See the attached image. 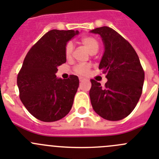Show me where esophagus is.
I'll use <instances>...</instances> for the list:
<instances>
[{"mask_svg":"<svg viewBox=\"0 0 159 159\" xmlns=\"http://www.w3.org/2000/svg\"><path fill=\"white\" fill-rule=\"evenodd\" d=\"M79 80H80V82H82V81L85 80V79L83 78V77H80V78H79Z\"/></svg>","mask_w":159,"mask_h":159,"instance_id":"esophagus-1","label":"esophagus"}]
</instances>
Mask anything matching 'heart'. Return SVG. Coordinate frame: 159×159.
Instances as JSON below:
<instances>
[{
	"instance_id": "1",
	"label": "heart",
	"mask_w": 159,
	"mask_h": 159,
	"mask_svg": "<svg viewBox=\"0 0 159 159\" xmlns=\"http://www.w3.org/2000/svg\"><path fill=\"white\" fill-rule=\"evenodd\" d=\"M81 43L92 55L95 54L99 50V43L95 38L91 37V36H85L81 39ZM64 52H65L66 58L69 59L71 57L73 52V44L71 42H68L66 44ZM88 71H89V66L87 64H79L75 67V71L79 75H86Z\"/></svg>"
}]
</instances>
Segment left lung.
Returning a JSON list of instances; mask_svg holds the SVG:
<instances>
[{"label": "left lung", "instance_id": "8db88e82", "mask_svg": "<svg viewBox=\"0 0 159 159\" xmlns=\"http://www.w3.org/2000/svg\"><path fill=\"white\" fill-rule=\"evenodd\" d=\"M90 32L102 38L104 52L99 69L107 79L104 87L91 80L92 107L104 119L121 120L131 113L142 95L145 75L139 58L130 43L114 29L103 26Z\"/></svg>", "mask_w": 159, "mask_h": 159}]
</instances>
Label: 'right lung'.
<instances>
[{"mask_svg":"<svg viewBox=\"0 0 159 159\" xmlns=\"http://www.w3.org/2000/svg\"><path fill=\"white\" fill-rule=\"evenodd\" d=\"M78 30L48 32L29 50L17 75L20 98L29 113L43 122L63 119L71 111L79 78H57V67L66 62L65 46Z\"/></svg>","mask_w":159,"mask_h":159,"instance_id":"add662e5","label":"right lung"}]
</instances>
